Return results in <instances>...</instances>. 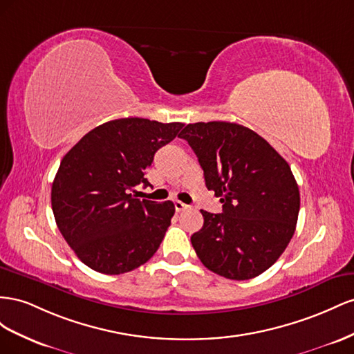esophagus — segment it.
<instances>
[{
  "instance_id": "34e87169",
  "label": "esophagus",
  "mask_w": 354,
  "mask_h": 354,
  "mask_svg": "<svg viewBox=\"0 0 354 354\" xmlns=\"http://www.w3.org/2000/svg\"><path fill=\"white\" fill-rule=\"evenodd\" d=\"M188 206L185 205V203H183V201H179V200H176L175 201V209H176V212H180V210H184V209H187Z\"/></svg>"
}]
</instances>
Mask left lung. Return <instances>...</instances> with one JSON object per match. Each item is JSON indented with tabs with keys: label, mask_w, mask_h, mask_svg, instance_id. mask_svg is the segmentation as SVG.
Wrapping results in <instances>:
<instances>
[{
	"label": "left lung",
	"mask_w": 354,
	"mask_h": 354,
	"mask_svg": "<svg viewBox=\"0 0 354 354\" xmlns=\"http://www.w3.org/2000/svg\"><path fill=\"white\" fill-rule=\"evenodd\" d=\"M193 148L222 214L200 210L203 228L191 243L203 266L231 280L268 270L295 233L299 189L288 161L254 130L228 121L187 124Z\"/></svg>",
	"instance_id": "left-lung-1"
}]
</instances>
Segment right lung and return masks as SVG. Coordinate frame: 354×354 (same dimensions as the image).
I'll return each mask as SVG.
<instances>
[{
  "label": "right lung",
  "instance_id": "1",
  "mask_svg": "<svg viewBox=\"0 0 354 354\" xmlns=\"http://www.w3.org/2000/svg\"><path fill=\"white\" fill-rule=\"evenodd\" d=\"M183 123L118 118L90 130L60 161L52 185L56 224L80 261L102 274H123L153 257L175 214L170 200L135 198L158 148Z\"/></svg>",
  "mask_w": 354,
  "mask_h": 354
}]
</instances>
